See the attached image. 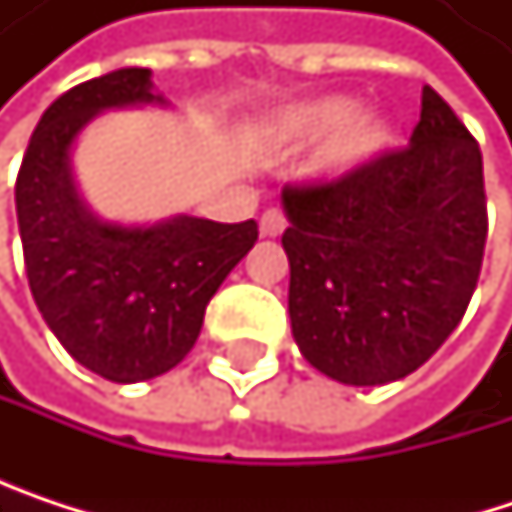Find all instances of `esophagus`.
<instances>
[{
	"label": "esophagus",
	"instance_id": "obj_1",
	"mask_svg": "<svg viewBox=\"0 0 512 512\" xmlns=\"http://www.w3.org/2000/svg\"><path fill=\"white\" fill-rule=\"evenodd\" d=\"M284 228H287V219H284L281 210L272 207V210H266V213L260 216V234H263V237H281Z\"/></svg>",
	"mask_w": 512,
	"mask_h": 512
}]
</instances>
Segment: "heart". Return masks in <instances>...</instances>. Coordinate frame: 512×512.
I'll return each mask as SVG.
<instances>
[{"mask_svg": "<svg viewBox=\"0 0 512 512\" xmlns=\"http://www.w3.org/2000/svg\"><path fill=\"white\" fill-rule=\"evenodd\" d=\"M272 136L287 148L323 142L314 156V174L335 183L388 154L397 127L379 109H361L358 100L347 94H329L281 112L272 121Z\"/></svg>", "mask_w": 512, "mask_h": 512, "instance_id": "obj_1", "label": "heart"}]
</instances>
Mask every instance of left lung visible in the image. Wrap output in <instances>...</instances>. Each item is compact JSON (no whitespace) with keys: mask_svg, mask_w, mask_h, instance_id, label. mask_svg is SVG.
I'll return each instance as SVG.
<instances>
[{"mask_svg":"<svg viewBox=\"0 0 512 512\" xmlns=\"http://www.w3.org/2000/svg\"><path fill=\"white\" fill-rule=\"evenodd\" d=\"M287 311L299 353L344 385L409 376L460 326L486 246L483 156L424 85L409 148L287 186Z\"/></svg>","mask_w":512,"mask_h":512,"instance_id":"1","label":"left lung"}]
</instances>
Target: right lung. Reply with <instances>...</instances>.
Here are the masks:
<instances>
[{"mask_svg": "<svg viewBox=\"0 0 512 512\" xmlns=\"http://www.w3.org/2000/svg\"><path fill=\"white\" fill-rule=\"evenodd\" d=\"M148 67H121L61 94L17 174V222L38 311L61 347L109 382H145L195 347L207 302L249 255L257 222L171 216L106 222L73 180V145L106 109L165 106Z\"/></svg>", "mask_w": 512, "mask_h": 512, "instance_id": "add662e5", "label": "right lung"}]
</instances>
